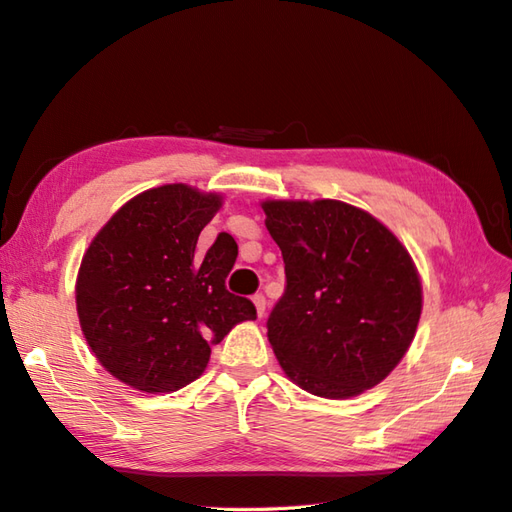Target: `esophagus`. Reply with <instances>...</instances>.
<instances>
[{
	"instance_id": "obj_1",
	"label": "esophagus",
	"mask_w": 512,
	"mask_h": 512,
	"mask_svg": "<svg viewBox=\"0 0 512 512\" xmlns=\"http://www.w3.org/2000/svg\"><path fill=\"white\" fill-rule=\"evenodd\" d=\"M253 303H255V307H257V313H259V316H264V313H266V296L264 294H255L253 296Z\"/></svg>"
}]
</instances>
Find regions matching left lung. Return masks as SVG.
<instances>
[{"label":"left lung","instance_id":"1","mask_svg":"<svg viewBox=\"0 0 512 512\" xmlns=\"http://www.w3.org/2000/svg\"><path fill=\"white\" fill-rule=\"evenodd\" d=\"M264 212L285 264V292L266 322L285 374L322 398L381 383L409 350L422 313L406 248L342 201H266Z\"/></svg>","mask_w":512,"mask_h":512}]
</instances>
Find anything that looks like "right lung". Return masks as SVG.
Returning <instances> with one entry per match:
<instances>
[{"instance_id":"obj_1","label":"right lung","mask_w":512,"mask_h":512,"mask_svg":"<svg viewBox=\"0 0 512 512\" xmlns=\"http://www.w3.org/2000/svg\"><path fill=\"white\" fill-rule=\"evenodd\" d=\"M216 194L183 183L134 196L103 227L82 259L77 316L95 357L119 381L170 393L205 370L212 346L235 324L255 320L251 300L227 290L238 244L218 233L196 242L218 212Z\"/></svg>"}]
</instances>
